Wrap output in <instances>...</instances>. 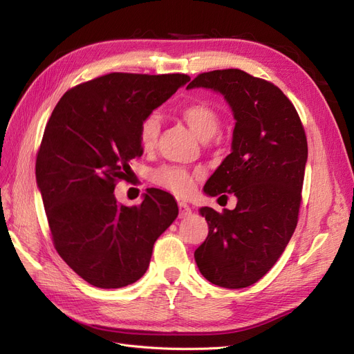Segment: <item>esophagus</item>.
Segmentation results:
<instances>
[{"label":"esophagus","mask_w":354,"mask_h":354,"mask_svg":"<svg viewBox=\"0 0 354 354\" xmlns=\"http://www.w3.org/2000/svg\"><path fill=\"white\" fill-rule=\"evenodd\" d=\"M178 209H180V212H178V217L180 218H186V217H189L190 214H192V209H190V207L187 205L186 202H178Z\"/></svg>","instance_id":"esophagus-1"}]
</instances>
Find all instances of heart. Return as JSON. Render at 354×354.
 Instances as JSON below:
<instances>
[{
  "label": "heart",
  "instance_id": "1",
  "mask_svg": "<svg viewBox=\"0 0 354 354\" xmlns=\"http://www.w3.org/2000/svg\"><path fill=\"white\" fill-rule=\"evenodd\" d=\"M181 118L190 127L202 142H207L209 138L217 134L220 128V116L214 111L211 106L205 103H194L186 106L185 109L180 112ZM160 133V122L156 115L146 116L143 122L140 124V131H138V138H140V145L145 151H151L158 143ZM199 173H189L187 169L180 167H171L165 165L153 171V181L176 195H187L194 190L195 186V177Z\"/></svg>",
  "mask_w": 354,
  "mask_h": 354
}]
</instances>
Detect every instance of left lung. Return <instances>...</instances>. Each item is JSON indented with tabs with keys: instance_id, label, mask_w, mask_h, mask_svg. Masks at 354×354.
<instances>
[{
	"instance_id": "1",
	"label": "left lung",
	"mask_w": 354,
	"mask_h": 354,
	"mask_svg": "<svg viewBox=\"0 0 354 354\" xmlns=\"http://www.w3.org/2000/svg\"><path fill=\"white\" fill-rule=\"evenodd\" d=\"M192 88L220 93L236 121L232 152L203 186L208 196L233 194L236 208H199L209 230L195 261L211 283L246 288L272 269L295 230L307 164L304 128L276 85L241 69L201 73Z\"/></svg>"
}]
</instances>
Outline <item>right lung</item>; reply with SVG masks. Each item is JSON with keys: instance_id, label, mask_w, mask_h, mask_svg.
<instances>
[{"instance_id": "1", "label": "right lung", "mask_w": 354, "mask_h": 354, "mask_svg": "<svg viewBox=\"0 0 354 354\" xmlns=\"http://www.w3.org/2000/svg\"><path fill=\"white\" fill-rule=\"evenodd\" d=\"M190 78L109 73L69 90L47 122L37 186L63 260L97 288H122L146 273L155 241L178 216L174 198L147 189L140 205L115 198L118 178L142 156L140 124Z\"/></svg>"}]
</instances>
